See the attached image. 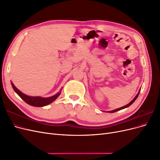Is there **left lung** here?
<instances>
[{
    "mask_svg": "<svg viewBox=\"0 0 160 160\" xmlns=\"http://www.w3.org/2000/svg\"><path fill=\"white\" fill-rule=\"evenodd\" d=\"M139 91H140V89H139V92H138V93L137 94V95L134 98V99L131 101L130 103H129L128 105H125V106H123V107H122V108H118V109H115V110H113V111H108V113H114V112H116V111H119V110H122V109H125V108H128L129 106H130L131 105H132L134 101L136 100V99L138 98V95H139Z\"/></svg>",
    "mask_w": 160,
    "mask_h": 160,
    "instance_id": "8db88e82",
    "label": "left lung"
}]
</instances>
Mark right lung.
<instances>
[{
    "instance_id": "1",
    "label": "right lung",
    "mask_w": 160,
    "mask_h": 160,
    "mask_svg": "<svg viewBox=\"0 0 160 160\" xmlns=\"http://www.w3.org/2000/svg\"><path fill=\"white\" fill-rule=\"evenodd\" d=\"M11 85L14 91L18 95V96L23 100L25 101V102L34 107H43V106H45L50 104L52 103V101H54L61 94V91L55 94V95L49 97V98H41V97H31L28 96L25 94H24L21 91H19L14 84L11 82Z\"/></svg>"
}]
</instances>
